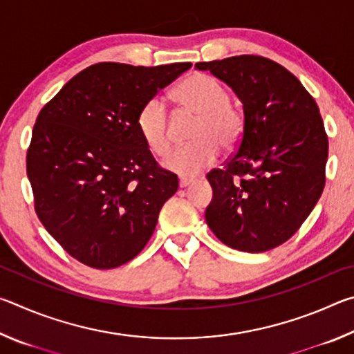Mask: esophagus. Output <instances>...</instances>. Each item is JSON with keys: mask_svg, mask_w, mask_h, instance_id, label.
Returning <instances> with one entry per match:
<instances>
[{"mask_svg": "<svg viewBox=\"0 0 354 354\" xmlns=\"http://www.w3.org/2000/svg\"><path fill=\"white\" fill-rule=\"evenodd\" d=\"M195 179L194 178H179V187L181 189H184V187H187V185H190L192 183H194Z\"/></svg>", "mask_w": 354, "mask_h": 354, "instance_id": "1", "label": "esophagus"}]
</instances>
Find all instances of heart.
<instances>
[{
    "mask_svg": "<svg viewBox=\"0 0 354 354\" xmlns=\"http://www.w3.org/2000/svg\"><path fill=\"white\" fill-rule=\"evenodd\" d=\"M230 92L215 77L195 73L179 84L175 100L184 111L196 115L189 145L179 147L164 159V169L181 176H192L212 165L220 148L232 149L242 140L245 118L230 101ZM137 129L143 143L154 156L170 148L169 115L162 100L147 101L137 115Z\"/></svg>",
    "mask_w": 354,
    "mask_h": 354,
    "instance_id": "1",
    "label": "heart"
}]
</instances>
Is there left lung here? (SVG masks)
Segmentation results:
<instances>
[{"label":"left lung","instance_id":"left-lung-1","mask_svg":"<svg viewBox=\"0 0 354 354\" xmlns=\"http://www.w3.org/2000/svg\"><path fill=\"white\" fill-rule=\"evenodd\" d=\"M243 104L245 129L223 169L207 173L211 231L227 247L262 253L295 234L325 187L328 136L315 100L283 65L262 56L198 62Z\"/></svg>","mask_w":354,"mask_h":354}]
</instances>
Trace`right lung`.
Segmentation results:
<instances>
[{
    "mask_svg": "<svg viewBox=\"0 0 354 354\" xmlns=\"http://www.w3.org/2000/svg\"><path fill=\"white\" fill-rule=\"evenodd\" d=\"M192 67L100 62L44 106L26 171L45 230L86 266L115 268L140 253L178 176L160 169L137 129L147 101Z\"/></svg>",
    "mask_w": 354,
    "mask_h": 354,
    "instance_id": "right-lung-1",
    "label": "right lung"
}]
</instances>
